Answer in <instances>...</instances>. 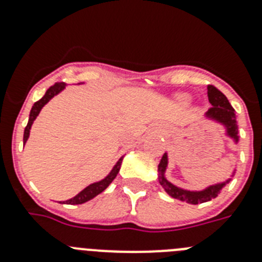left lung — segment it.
I'll list each match as a JSON object with an SVG mask.
<instances>
[{"label": "left lung", "instance_id": "left-lung-1", "mask_svg": "<svg viewBox=\"0 0 262 262\" xmlns=\"http://www.w3.org/2000/svg\"><path fill=\"white\" fill-rule=\"evenodd\" d=\"M207 89H209V101L212 105V107L203 115V118L212 122V123L217 124V126H221L223 128L224 136L231 139L233 144L237 145L239 136H237V120H236L235 114L236 111L233 110L230 101L227 99V97L222 93L221 90L216 89L212 85H209ZM168 164V152H165L163 157H161V160H160L159 168H157V177H159L160 185L163 186V189L166 191L168 195L178 201H182V202L190 203V205L209 202V201L216 198L221 194V191L223 190V187L232 180L236 172V168H233L230 177L226 178L224 181H219L216 184L209 185V186L203 187L201 190H190V189H184L181 186H177V185L169 181L168 178H166Z\"/></svg>", "mask_w": 262, "mask_h": 262}]
</instances>
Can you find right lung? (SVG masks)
<instances>
[{
    "mask_svg": "<svg viewBox=\"0 0 262 262\" xmlns=\"http://www.w3.org/2000/svg\"><path fill=\"white\" fill-rule=\"evenodd\" d=\"M81 84H85V82H80L78 85ZM66 86L67 84H64V82H56V84L53 85V86H51L50 89L46 92L45 96L34 103V106L31 107V111H30L29 123H27L26 128H25V134H23V145L26 144V142L29 140L30 129H31L32 123H34V120L36 119V117H38L39 113L41 111V108L45 107V106L50 102L53 97L57 96L59 93H61L62 90L66 89ZM123 157L124 156H122L119 160H118L117 164L113 166L110 173H108L105 178H102V180H99V181L97 182H93V184H90L89 186L85 187L84 190H81L77 195H75L73 198H71V200L68 201H64L62 203H68V205H81V203H85L88 202V201L93 200L94 196H97L98 194L102 193L106 187H107L111 182L114 181V178L117 177V174L119 173V169H120V165H122V160H123Z\"/></svg>",
    "mask_w": 262,
    "mask_h": 262,
    "instance_id": "1",
    "label": "right lung"
}]
</instances>
